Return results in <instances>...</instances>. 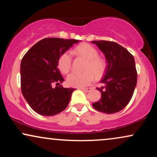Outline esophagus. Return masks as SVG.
Wrapping results in <instances>:
<instances>
[{
  "instance_id": "1",
  "label": "esophagus",
  "mask_w": 157,
  "mask_h": 157,
  "mask_svg": "<svg viewBox=\"0 0 157 157\" xmlns=\"http://www.w3.org/2000/svg\"><path fill=\"white\" fill-rule=\"evenodd\" d=\"M81 90H82V91H86V92H89L90 91H91V88H81L80 89Z\"/></svg>"
}]
</instances>
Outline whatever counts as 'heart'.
Listing matches in <instances>:
<instances>
[{"label":"heart","instance_id":"1","mask_svg":"<svg viewBox=\"0 0 157 157\" xmlns=\"http://www.w3.org/2000/svg\"><path fill=\"white\" fill-rule=\"evenodd\" d=\"M77 55L87 60L85 65L84 72L71 73L67 77V83L72 87L82 88L89 86L94 80L100 78L106 70L105 60L98 57V52L94 47L88 44H81L74 50ZM72 60L69 53L65 52L60 56L58 60V68L63 74H68L71 68Z\"/></svg>","mask_w":157,"mask_h":157}]
</instances>
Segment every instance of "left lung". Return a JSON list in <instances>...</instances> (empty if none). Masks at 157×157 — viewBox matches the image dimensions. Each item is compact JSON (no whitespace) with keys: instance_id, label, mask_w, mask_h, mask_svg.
I'll use <instances>...</instances> for the list:
<instances>
[{"instance_id":"obj_1","label":"left lung","mask_w":157,"mask_h":157,"mask_svg":"<svg viewBox=\"0 0 157 157\" xmlns=\"http://www.w3.org/2000/svg\"><path fill=\"white\" fill-rule=\"evenodd\" d=\"M105 55L107 67L102 83L97 88L101 98L93 107L100 112L114 113L122 110L130 102L137 81L135 61L126 48L112 41L94 40Z\"/></svg>"}]
</instances>
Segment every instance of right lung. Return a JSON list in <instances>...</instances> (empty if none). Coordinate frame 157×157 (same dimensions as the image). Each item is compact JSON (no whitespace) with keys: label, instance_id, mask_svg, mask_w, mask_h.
<instances>
[{"label":"right lung","instance_id":"obj_1","mask_svg":"<svg viewBox=\"0 0 157 157\" xmlns=\"http://www.w3.org/2000/svg\"><path fill=\"white\" fill-rule=\"evenodd\" d=\"M78 40L45 38L23 56L21 63V91L36 113L54 116L67 107L75 89L63 88L64 81L57 66L60 56ZM55 84L58 86L53 87Z\"/></svg>","mask_w":157,"mask_h":157}]
</instances>
